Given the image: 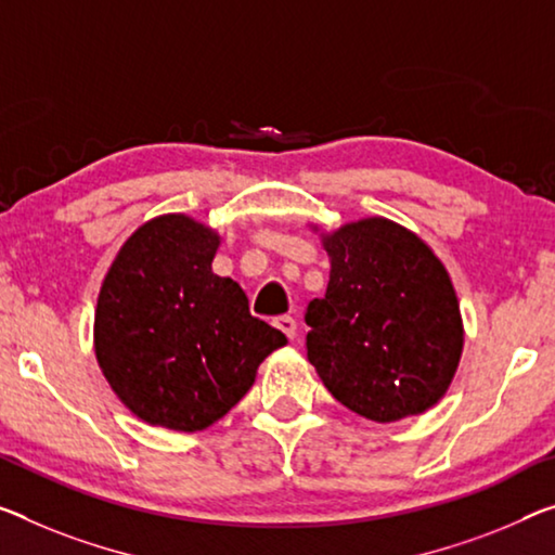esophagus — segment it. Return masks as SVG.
Returning a JSON list of instances; mask_svg holds the SVG:
<instances>
[{"label":"esophagus","mask_w":555,"mask_h":555,"mask_svg":"<svg viewBox=\"0 0 555 555\" xmlns=\"http://www.w3.org/2000/svg\"><path fill=\"white\" fill-rule=\"evenodd\" d=\"M275 327L280 332H285L289 339L297 337V322H295V318H289V314H283V318H278L275 320Z\"/></svg>","instance_id":"esophagus-1"}]
</instances>
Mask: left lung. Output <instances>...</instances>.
Wrapping results in <instances>:
<instances>
[{"label":"left lung","mask_w":555,"mask_h":555,"mask_svg":"<svg viewBox=\"0 0 555 555\" xmlns=\"http://www.w3.org/2000/svg\"><path fill=\"white\" fill-rule=\"evenodd\" d=\"M330 258L327 293L307 305V360L330 395L389 424L429 412L464 352L449 270L426 241L370 216L335 230L314 223Z\"/></svg>","instance_id":"obj_1"}]
</instances>
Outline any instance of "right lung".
I'll return each mask as SVG.
<instances>
[{"mask_svg": "<svg viewBox=\"0 0 555 555\" xmlns=\"http://www.w3.org/2000/svg\"><path fill=\"white\" fill-rule=\"evenodd\" d=\"M220 233L166 212L126 237L93 312V352L133 416L201 431L248 395L258 366L287 345L253 318L243 287L212 272Z\"/></svg>", "mask_w": 555, "mask_h": 555, "instance_id": "add662e5", "label": "right lung"}]
</instances>
